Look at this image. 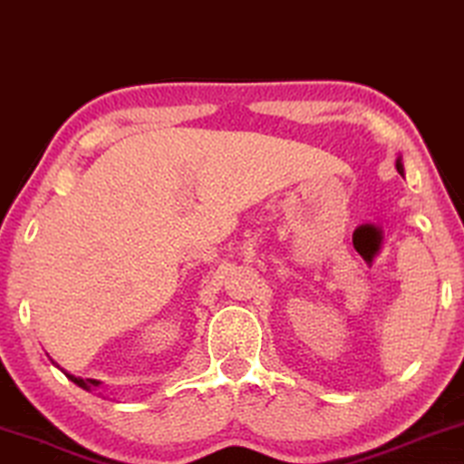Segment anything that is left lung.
<instances>
[{"mask_svg": "<svg viewBox=\"0 0 464 464\" xmlns=\"http://www.w3.org/2000/svg\"><path fill=\"white\" fill-rule=\"evenodd\" d=\"M397 170L403 175V164H401V160H397Z\"/></svg>", "mask_w": 464, "mask_h": 464, "instance_id": "obj_1", "label": "left lung"}]
</instances>
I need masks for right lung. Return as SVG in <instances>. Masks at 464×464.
Instances as JSON below:
<instances>
[{
    "label": "right lung",
    "instance_id": "obj_1",
    "mask_svg": "<svg viewBox=\"0 0 464 464\" xmlns=\"http://www.w3.org/2000/svg\"><path fill=\"white\" fill-rule=\"evenodd\" d=\"M65 376H67L69 380H72L73 384H78L80 389H84V391H94V389H97V386L101 384L99 380H92V378H86V380H82V378H75V376H72V373H67V372H65Z\"/></svg>",
    "mask_w": 464,
    "mask_h": 464
}]
</instances>
